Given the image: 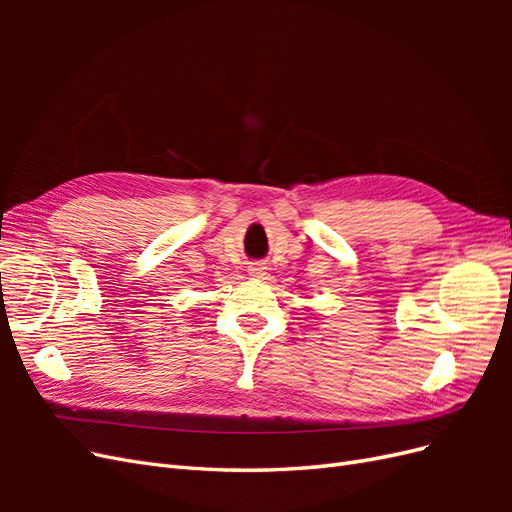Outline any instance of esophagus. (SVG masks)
<instances>
[{
    "instance_id": "obj_1",
    "label": "esophagus",
    "mask_w": 512,
    "mask_h": 512,
    "mask_svg": "<svg viewBox=\"0 0 512 512\" xmlns=\"http://www.w3.org/2000/svg\"><path fill=\"white\" fill-rule=\"evenodd\" d=\"M247 273H250L252 277H256V280H260V277L267 275V267L262 265V262H252V265L247 267Z\"/></svg>"
}]
</instances>
